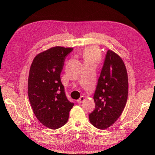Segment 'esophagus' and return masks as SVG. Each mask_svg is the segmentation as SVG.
<instances>
[{"label": "esophagus", "instance_id": "1", "mask_svg": "<svg viewBox=\"0 0 155 155\" xmlns=\"http://www.w3.org/2000/svg\"><path fill=\"white\" fill-rule=\"evenodd\" d=\"M84 101V97L83 96H81L79 99L77 100V102H78V104H81V103H82Z\"/></svg>", "mask_w": 155, "mask_h": 155}]
</instances>
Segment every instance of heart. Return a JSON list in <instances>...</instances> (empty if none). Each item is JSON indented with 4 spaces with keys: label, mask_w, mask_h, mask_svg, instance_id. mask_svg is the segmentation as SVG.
Instances as JSON below:
<instances>
[{
    "label": "heart",
    "mask_w": 155,
    "mask_h": 155,
    "mask_svg": "<svg viewBox=\"0 0 155 155\" xmlns=\"http://www.w3.org/2000/svg\"><path fill=\"white\" fill-rule=\"evenodd\" d=\"M83 57L84 61H93L97 63L101 58V51L97 47L91 46L84 51Z\"/></svg>",
    "instance_id": "heart-1"
}]
</instances>
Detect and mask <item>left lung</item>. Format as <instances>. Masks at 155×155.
I'll use <instances>...</instances> for the list:
<instances>
[{
	"mask_svg": "<svg viewBox=\"0 0 155 155\" xmlns=\"http://www.w3.org/2000/svg\"><path fill=\"white\" fill-rule=\"evenodd\" d=\"M128 94V78L126 66L119 55L108 50L94 94L96 104L89 115L96 127L105 129L121 116Z\"/></svg>",
	"mask_w": 155,
	"mask_h": 155,
	"instance_id": "8db88e82",
	"label": "left lung"
}]
</instances>
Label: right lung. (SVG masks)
Listing matches in <instances>:
<instances>
[{"mask_svg":"<svg viewBox=\"0 0 155 155\" xmlns=\"http://www.w3.org/2000/svg\"><path fill=\"white\" fill-rule=\"evenodd\" d=\"M72 50L52 47L38 54L31 65L28 87L30 104L38 120L51 129L68 122L74 106L65 96L60 77L65 57Z\"/></svg>","mask_w":155,"mask_h":155,"instance_id":"right-lung-1","label":"right lung"}]
</instances>
